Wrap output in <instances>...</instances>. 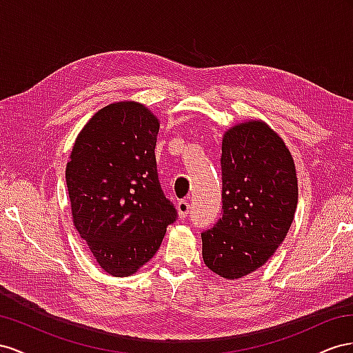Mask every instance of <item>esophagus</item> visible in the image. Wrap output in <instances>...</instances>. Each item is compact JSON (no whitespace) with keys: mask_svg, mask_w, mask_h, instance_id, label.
Segmentation results:
<instances>
[{"mask_svg":"<svg viewBox=\"0 0 353 353\" xmlns=\"http://www.w3.org/2000/svg\"><path fill=\"white\" fill-rule=\"evenodd\" d=\"M189 210H190V204L188 203L186 199H182L177 203V211H179V216L180 217H186L189 214Z\"/></svg>","mask_w":353,"mask_h":353,"instance_id":"1","label":"esophagus"}]
</instances>
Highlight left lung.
Here are the masks:
<instances>
[{
    "label": "left lung",
    "mask_w": 353,
    "mask_h": 353,
    "mask_svg": "<svg viewBox=\"0 0 353 353\" xmlns=\"http://www.w3.org/2000/svg\"><path fill=\"white\" fill-rule=\"evenodd\" d=\"M221 217L201 234L205 266L226 279L263 266L287 236L297 208V177L285 143L248 121L221 143Z\"/></svg>",
    "instance_id": "8db88e82"
}]
</instances>
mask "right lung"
Returning a JSON list of instances; mask_svg holds the SVG:
<instances>
[{
  "mask_svg": "<svg viewBox=\"0 0 353 353\" xmlns=\"http://www.w3.org/2000/svg\"><path fill=\"white\" fill-rule=\"evenodd\" d=\"M158 130L143 105L105 106L78 134L66 165L74 225L109 275L134 274L177 219L158 179Z\"/></svg>",
  "mask_w": 353,
  "mask_h": 353,
  "instance_id": "right-lung-1",
  "label": "right lung"
}]
</instances>
